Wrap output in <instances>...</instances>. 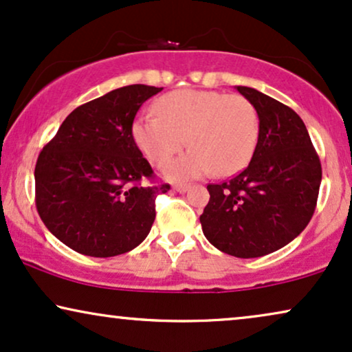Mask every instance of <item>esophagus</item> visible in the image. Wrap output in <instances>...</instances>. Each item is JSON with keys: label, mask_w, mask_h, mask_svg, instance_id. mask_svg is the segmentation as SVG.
Here are the masks:
<instances>
[{"label": "esophagus", "mask_w": 352, "mask_h": 352, "mask_svg": "<svg viewBox=\"0 0 352 352\" xmlns=\"http://www.w3.org/2000/svg\"><path fill=\"white\" fill-rule=\"evenodd\" d=\"M173 190L179 191V193H186V191L190 190V186L188 185H175L173 186Z\"/></svg>", "instance_id": "obj_1"}]
</instances>
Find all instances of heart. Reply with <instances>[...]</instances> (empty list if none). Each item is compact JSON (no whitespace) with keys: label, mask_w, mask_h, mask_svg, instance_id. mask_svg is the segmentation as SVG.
<instances>
[{"label":"heart","mask_w":352,"mask_h":352,"mask_svg":"<svg viewBox=\"0 0 352 352\" xmlns=\"http://www.w3.org/2000/svg\"><path fill=\"white\" fill-rule=\"evenodd\" d=\"M155 115H143L131 136L146 159L166 167L188 143L191 149L168 167L170 179H197L214 170L230 177L255 154L260 117L247 97L203 89H179L159 97Z\"/></svg>","instance_id":"1"}]
</instances>
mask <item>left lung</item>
<instances>
[{"label":"left lung","instance_id":"8db88e82","mask_svg":"<svg viewBox=\"0 0 352 352\" xmlns=\"http://www.w3.org/2000/svg\"><path fill=\"white\" fill-rule=\"evenodd\" d=\"M235 89L255 105L260 138L245 170L208 185L209 201L199 222L217 250L258 258L287 245L307 228L317 206L322 166L294 110L253 87Z\"/></svg>","mask_w":352,"mask_h":352}]
</instances>
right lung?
<instances>
[{
  "label": "right lung",
  "mask_w": 352,
  "mask_h": 352,
  "mask_svg": "<svg viewBox=\"0 0 352 352\" xmlns=\"http://www.w3.org/2000/svg\"><path fill=\"white\" fill-rule=\"evenodd\" d=\"M162 87L131 84L71 112L38 154L35 204L47 229L87 256L126 253L148 237L155 197L170 185H141L153 168L131 136L140 107Z\"/></svg>",
  "instance_id": "1"
}]
</instances>
